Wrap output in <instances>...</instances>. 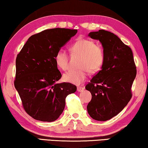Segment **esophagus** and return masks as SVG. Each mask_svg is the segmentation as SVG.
<instances>
[{
  "instance_id": "1",
  "label": "esophagus",
  "mask_w": 148,
  "mask_h": 148,
  "mask_svg": "<svg viewBox=\"0 0 148 148\" xmlns=\"http://www.w3.org/2000/svg\"><path fill=\"white\" fill-rule=\"evenodd\" d=\"M84 90V88L82 86H78L77 87V90L78 91V92H82L83 90Z\"/></svg>"
}]
</instances>
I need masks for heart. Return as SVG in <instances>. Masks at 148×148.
Here are the masks:
<instances>
[{
  "label": "heart",
  "instance_id": "b5f03b06",
  "mask_svg": "<svg viewBox=\"0 0 148 148\" xmlns=\"http://www.w3.org/2000/svg\"><path fill=\"white\" fill-rule=\"evenodd\" d=\"M72 55L80 57L78 70H72L64 74V80L74 84H80L86 80L88 71L95 73L101 69L105 62V51L95 41L86 38H78L70 46ZM68 55L64 49H60L55 56V61L60 69L68 68Z\"/></svg>",
  "mask_w": 148,
  "mask_h": 148
}]
</instances>
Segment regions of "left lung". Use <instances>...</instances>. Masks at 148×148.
<instances>
[{"instance_id": "8db88e82", "label": "left lung", "mask_w": 148, "mask_h": 148, "mask_svg": "<svg viewBox=\"0 0 148 148\" xmlns=\"http://www.w3.org/2000/svg\"><path fill=\"white\" fill-rule=\"evenodd\" d=\"M105 51L101 70L85 86L92 95L87 111L93 119H111L120 113L132 99V86L137 70L132 49L113 33L105 30L90 32Z\"/></svg>"}]
</instances>
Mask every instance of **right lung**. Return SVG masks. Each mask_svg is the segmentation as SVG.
Instances as JSON below:
<instances>
[{"label":"right lung","instance_id":"obj_1","mask_svg":"<svg viewBox=\"0 0 148 148\" xmlns=\"http://www.w3.org/2000/svg\"><path fill=\"white\" fill-rule=\"evenodd\" d=\"M78 31L54 28L32 35L16 58L14 84L29 115L52 122L63 112L66 98L76 91L68 82L58 83L62 74L55 56Z\"/></svg>","mask_w":148,"mask_h":148}]
</instances>
